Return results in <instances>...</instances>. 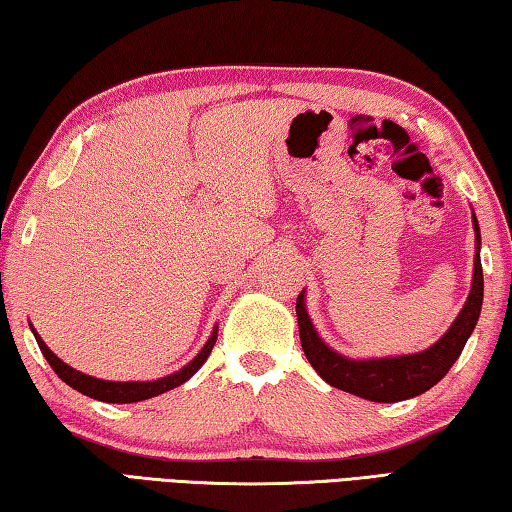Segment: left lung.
<instances>
[{"label": "left lung", "instance_id": "1", "mask_svg": "<svg viewBox=\"0 0 512 512\" xmlns=\"http://www.w3.org/2000/svg\"><path fill=\"white\" fill-rule=\"evenodd\" d=\"M472 225L476 232V255L470 296H467L461 314L456 316L445 336H440L424 352L361 361L343 357V354L334 352L320 341L316 327L311 325V318L305 309V291L300 293L296 300V314L302 350H305L309 363L329 386L341 388L345 393H352L370 402H402L429 391L431 386H436L447 375L454 361L461 357L470 334L474 332L483 305V268L479 257L481 232L474 214Z\"/></svg>", "mask_w": 512, "mask_h": 512}]
</instances>
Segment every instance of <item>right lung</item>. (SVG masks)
I'll list each match as a JSON object with an SVG mask.
<instances>
[{"label":"right lung","mask_w":512,"mask_h":512,"mask_svg":"<svg viewBox=\"0 0 512 512\" xmlns=\"http://www.w3.org/2000/svg\"><path fill=\"white\" fill-rule=\"evenodd\" d=\"M31 332H33V336H36L38 348H40L42 354H45L49 366L54 368L56 375L63 379L67 386H72L74 391L92 397V400H101V402H110V404L142 402V400H149V397L167 393V391H171V388H176L180 384H185V381L192 377L194 372L207 361V357H210V352H212L214 343H216V329H214L210 339H207V343L203 345V350L198 352L185 368H180L178 372H171V375L162 377V379H153V381H106V379L83 375V372L74 370L72 366H67L65 361H60L56 354L47 348L45 341L40 339V334L36 332V329L31 327Z\"/></svg>","instance_id":"1"}]
</instances>
